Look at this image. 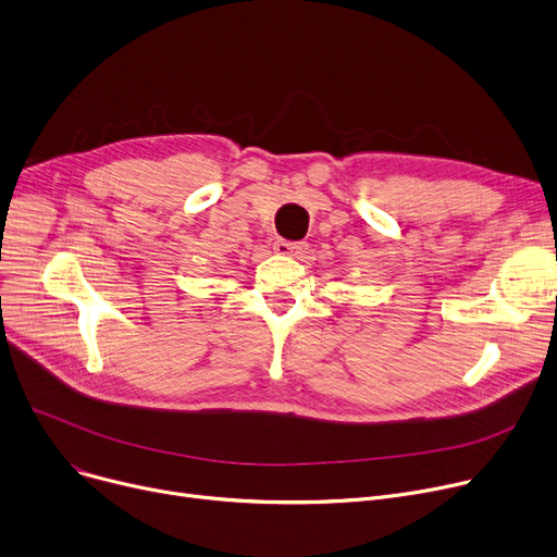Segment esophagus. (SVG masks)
<instances>
[{"label": "esophagus", "instance_id": "obj_1", "mask_svg": "<svg viewBox=\"0 0 557 557\" xmlns=\"http://www.w3.org/2000/svg\"><path fill=\"white\" fill-rule=\"evenodd\" d=\"M274 249L283 256H301L308 249V245L301 240H276Z\"/></svg>", "mask_w": 557, "mask_h": 557}]
</instances>
